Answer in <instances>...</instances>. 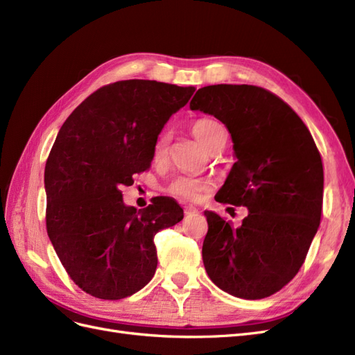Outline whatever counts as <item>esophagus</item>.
I'll return each instance as SVG.
<instances>
[{"mask_svg": "<svg viewBox=\"0 0 355 355\" xmlns=\"http://www.w3.org/2000/svg\"><path fill=\"white\" fill-rule=\"evenodd\" d=\"M198 209H196L194 206H185V214L187 216H191V214H197Z\"/></svg>", "mask_w": 355, "mask_h": 355, "instance_id": "esophagus-1", "label": "esophagus"}]
</instances>
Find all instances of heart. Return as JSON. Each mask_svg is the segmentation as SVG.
Returning <instances> with one entry per match:
<instances>
[{
	"instance_id": "b5f03b06",
	"label": "heart",
	"mask_w": 355,
	"mask_h": 355,
	"mask_svg": "<svg viewBox=\"0 0 355 355\" xmlns=\"http://www.w3.org/2000/svg\"><path fill=\"white\" fill-rule=\"evenodd\" d=\"M191 132L197 137V141L202 144L207 149L216 142L219 133L225 132L220 123L216 120H211V118H200V120L194 121L191 124ZM168 133L161 132L153 145V159L155 163H161V161L166 159L168 154ZM209 188V182L194 178V176H179L173 179L168 184L167 191L171 196L179 197L182 200L188 201H197L204 192Z\"/></svg>"
}]
</instances>
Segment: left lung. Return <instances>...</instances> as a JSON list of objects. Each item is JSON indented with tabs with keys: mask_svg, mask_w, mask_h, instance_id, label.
Segmentation results:
<instances>
[{
	"mask_svg": "<svg viewBox=\"0 0 355 355\" xmlns=\"http://www.w3.org/2000/svg\"><path fill=\"white\" fill-rule=\"evenodd\" d=\"M189 108L231 133L237 161L214 198L249 210L239 228L204 211V268L232 296H271L297 274L320 225L324 173L314 139L284 101L256 85H207Z\"/></svg>",
	"mask_w": 355,
	"mask_h": 355,
	"instance_id": "8db88e82",
	"label": "left lung"
}]
</instances>
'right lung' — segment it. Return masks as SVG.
I'll return each instance as SVG.
<instances>
[{
  "instance_id": "1",
  "label": "right lung",
  "mask_w": 355,
  "mask_h": 355,
  "mask_svg": "<svg viewBox=\"0 0 355 355\" xmlns=\"http://www.w3.org/2000/svg\"><path fill=\"white\" fill-rule=\"evenodd\" d=\"M194 87L124 80L92 93L60 127L46 163V227L71 280L85 293L118 300L157 270L155 234L184 219L170 197L136 210L123 202L153 161V145Z\"/></svg>"
}]
</instances>
